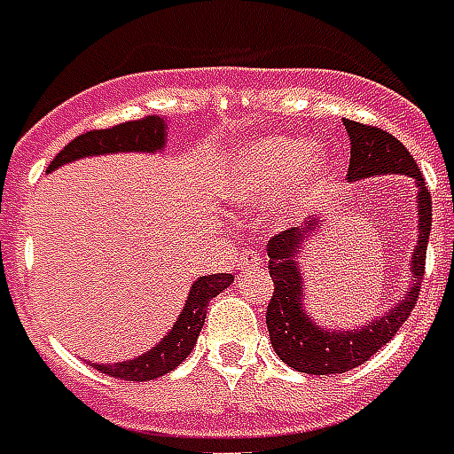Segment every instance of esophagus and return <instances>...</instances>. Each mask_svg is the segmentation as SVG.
Returning <instances> with one entry per match:
<instances>
[{
	"mask_svg": "<svg viewBox=\"0 0 454 454\" xmlns=\"http://www.w3.org/2000/svg\"><path fill=\"white\" fill-rule=\"evenodd\" d=\"M262 262V257H260V253H255V250H241L237 257V270H246V267H250V264H257Z\"/></svg>",
	"mask_w": 454,
	"mask_h": 454,
	"instance_id": "esophagus-1",
	"label": "esophagus"
}]
</instances>
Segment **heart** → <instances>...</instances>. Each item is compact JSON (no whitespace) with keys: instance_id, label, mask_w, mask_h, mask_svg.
Masks as SVG:
<instances>
[{"instance_id":"1","label":"heart","mask_w":454,"mask_h":454,"mask_svg":"<svg viewBox=\"0 0 454 454\" xmlns=\"http://www.w3.org/2000/svg\"><path fill=\"white\" fill-rule=\"evenodd\" d=\"M328 173L330 157L321 145L286 136L260 137L234 154L220 194L244 208H262L278 199L281 213L297 217L321 197Z\"/></svg>"}]
</instances>
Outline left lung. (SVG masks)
Listing matches in <instances>:
<instances>
[{
    "instance_id": "8db88e82",
    "label": "left lung",
    "mask_w": 454,
    "mask_h": 454,
    "mask_svg": "<svg viewBox=\"0 0 454 454\" xmlns=\"http://www.w3.org/2000/svg\"><path fill=\"white\" fill-rule=\"evenodd\" d=\"M349 136L351 159L347 180L356 183L375 176H408L417 184V246L412 250L411 290L380 318H372L358 328L333 330L317 325L304 309V277L302 253L311 234L325 224L324 217L307 220L304 227H293L270 241V277L274 278V295L267 307V328L277 356L307 375H337L365 364L380 347L396 335L415 309L417 295L424 277L427 241L431 234V194L424 187V177L411 152L403 143L375 126L358 124L344 119Z\"/></svg>"
}]
</instances>
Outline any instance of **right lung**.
Masks as SVG:
<instances>
[{
  "label": "right lung",
  "mask_w": 454,
  "mask_h": 454,
  "mask_svg": "<svg viewBox=\"0 0 454 454\" xmlns=\"http://www.w3.org/2000/svg\"><path fill=\"white\" fill-rule=\"evenodd\" d=\"M166 129L168 126H166L164 117H145L137 121L112 126V129L89 130V133L74 137L70 145H65L63 150L58 152V157L49 164L46 173L83 157H103V154H119V152H150V154L161 152L166 145ZM231 284H234L231 274L199 277L192 284L190 295L184 300L183 311L177 314L173 328L150 351H145L130 361L90 365L105 375L126 380V382H147V380L166 375L190 356V351L197 344L199 333L204 328L208 302Z\"/></svg>",
  "instance_id": "1"
}]
</instances>
